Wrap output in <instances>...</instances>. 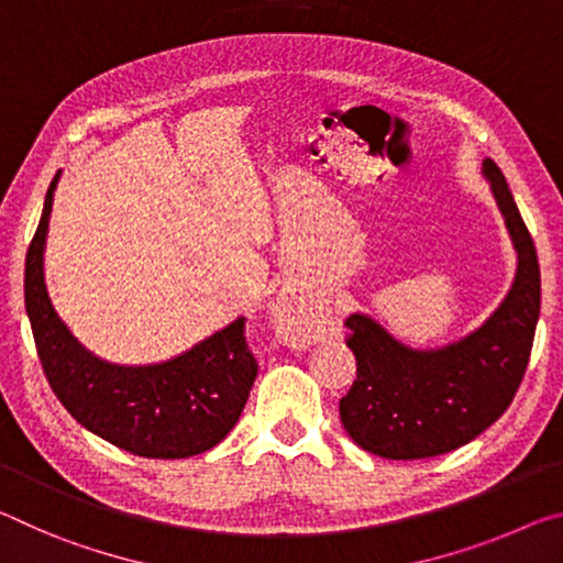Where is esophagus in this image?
Returning <instances> with one entry per match:
<instances>
[{
    "label": "esophagus",
    "instance_id": "34e87169",
    "mask_svg": "<svg viewBox=\"0 0 563 563\" xmlns=\"http://www.w3.org/2000/svg\"><path fill=\"white\" fill-rule=\"evenodd\" d=\"M274 321L279 334L287 339L289 344H311L314 339L324 334L327 314L324 307H314V303L303 301L299 294H287L274 307Z\"/></svg>",
    "mask_w": 563,
    "mask_h": 563
}]
</instances>
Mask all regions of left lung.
Wrapping results in <instances>:
<instances>
[{
    "label": "left lung",
    "mask_w": 563,
    "mask_h": 563,
    "mask_svg": "<svg viewBox=\"0 0 563 563\" xmlns=\"http://www.w3.org/2000/svg\"><path fill=\"white\" fill-rule=\"evenodd\" d=\"M484 177L519 254L499 309L462 342L429 352L396 342L372 317L346 319L356 379L339 417L354 444L376 456L407 462L468 444L509 409L527 372L541 309L537 246L492 159H484Z\"/></svg>",
    "instance_id": "obj_1"
}]
</instances>
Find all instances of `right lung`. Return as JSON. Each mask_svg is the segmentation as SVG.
<instances>
[{
	"label": "right lung",
	"mask_w": 563,
	"mask_h": 563,
	"mask_svg": "<svg viewBox=\"0 0 563 563\" xmlns=\"http://www.w3.org/2000/svg\"><path fill=\"white\" fill-rule=\"evenodd\" d=\"M59 172L44 199L24 264V303L36 354L57 399L91 434L146 459H187L217 446L234 423L256 379L244 317L189 352L150 366L101 362L71 336L44 284V242Z\"/></svg>",
	"instance_id": "1"
}]
</instances>
